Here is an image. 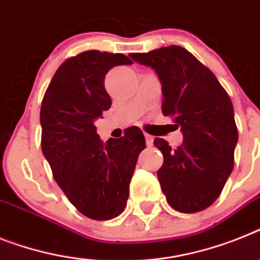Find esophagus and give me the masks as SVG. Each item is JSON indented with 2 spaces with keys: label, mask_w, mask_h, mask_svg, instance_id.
<instances>
[{
  "label": "esophagus",
  "mask_w": 260,
  "mask_h": 260,
  "mask_svg": "<svg viewBox=\"0 0 260 260\" xmlns=\"http://www.w3.org/2000/svg\"><path fill=\"white\" fill-rule=\"evenodd\" d=\"M145 143H147L148 147H152L153 145V136L145 134Z\"/></svg>",
  "instance_id": "34e87169"
}]
</instances>
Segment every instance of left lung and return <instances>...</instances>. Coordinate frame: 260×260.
I'll use <instances>...</instances> for the list:
<instances>
[{"label": "left lung", "mask_w": 260, "mask_h": 260, "mask_svg": "<svg viewBox=\"0 0 260 260\" xmlns=\"http://www.w3.org/2000/svg\"><path fill=\"white\" fill-rule=\"evenodd\" d=\"M129 56L154 70L162 89L164 116L172 117L184 135L182 145L174 150L164 139L153 143L164 156L157 177L168 204L181 213L209 208L234 168L238 129L228 92L214 74L181 46Z\"/></svg>", "instance_id": "1"}]
</instances>
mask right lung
<instances>
[{
  "label": "right lung",
  "instance_id": "right-lung-1",
  "mask_svg": "<svg viewBox=\"0 0 260 260\" xmlns=\"http://www.w3.org/2000/svg\"><path fill=\"white\" fill-rule=\"evenodd\" d=\"M132 64L123 54L89 50L69 58L52 76L41 107L42 152L56 184L83 215L107 221L124 210L144 135L132 126L120 139L100 140L95 120L112 100L104 78Z\"/></svg>",
  "mask_w": 260,
  "mask_h": 260
}]
</instances>
